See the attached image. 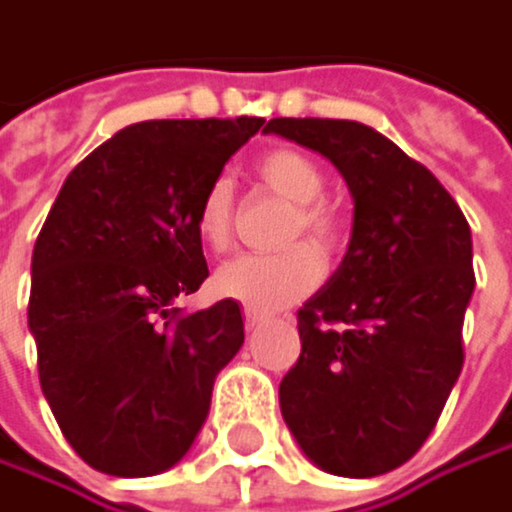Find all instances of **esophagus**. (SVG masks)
Instances as JSON below:
<instances>
[{"label":"esophagus","mask_w":512,"mask_h":512,"mask_svg":"<svg viewBox=\"0 0 512 512\" xmlns=\"http://www.w3.org/2000/svg\"><path fill=\"white\" fill-rule=\"evenodd\" d=\"M261 324H267V315H264V312H258V309H245V327H248V330L261 327Z\"/></svg>","instance_id":"obj_1"}]
</instances>
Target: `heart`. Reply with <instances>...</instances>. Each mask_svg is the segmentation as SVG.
<instances>
[{
  "instance_id": "heart-1",
  "label": "heart",
  "mask_w": 512,
  "mask_h": 512,
  "mask_svg": "<svg viewBox=\"0 0 512 512\" xmlns=\"http://www.w3.org/2000/svg\"><path fill=\"white\" fill-rule=\"evenodd\" d=\"M261 179L282 194L285 200L297 203L288 239H297L306 233L321 248H336L342 242V218L339 212L324 203L327 176L324 170L297 149H273L258 158ZM194 227L203 245L212 251L227 248L233 233V182L227 176H218L209 182L197 203ZM309 242H297L276 254H236L224 261L215 276L212 288L221 297H230L248 309H282L300 297H306L324 276V258L321 251Z\"/></svg>"
}]
</instances>
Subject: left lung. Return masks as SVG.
<instances>
[{
	"label": "left lung",
	"instance_id": "8db88e82",
	"mask_svg": "<svg viewBox=\"0 0 512 512\" xmlns=\"http://www.w3.org/2000/svg\"><path fill=\"white\" fill-rule=\"evenodd\" d=\"M264 131L321 152L354 197L345 258L297 312L303 351L279 387L282 417L318 468L387 474L423 447L462 372L471 227L420 161L363 122L270 119Z\"/></svg>",
	"mask_w": 512,
	"mask_h": 512
}]
</instances>
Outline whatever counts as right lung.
I'll use <instances>...</instances> for the list:
<instances>
[{
    "mask_svg": "<svg viewBox=\"0 0 512 512\" xmlns=\"http://www.w3.org/2000/svg\"><path fill=\"white\" fill-rule=\"evenodd\" d=\"M264 119H149L62 182L32 251L29 333L44 399L101 474L173 468L206 423L215 375L245 342L221 300L182 312L209 276L197 203Z\"/></svg>",
    "mask_w": 512,
    "mask_h": 512,
    "instance_id": "1",
    "label": "right lung"
}]
</instances>
